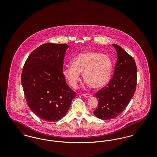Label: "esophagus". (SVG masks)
Returning a JSON list of instances; mask_svg holds the SVG:
<instances>
[{
    "instance_id": "1",
    "label": "esophagus",
    "mask_w": 157,
    "mask_h": 157,
    "mask_svg": "<svg viewBox=\"0 0 157 157\" xmlns=\"http://www.w3.org/2000/svg\"><path fill=\"white\" fill-rule=\"evenodd\" d=\"M82 95H83V97L85 98H90L92 96V95L90 94H84Z\"/></svg>"
}]
</instances>
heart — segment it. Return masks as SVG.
<instances>
[{
    "instance_id": "obj_1",
    "label": "heart",
    "mask_w": 157,
    "mask_h": 157,
    "mask_svg": "<svg viewBox=\"0 0 157 157\" xmlns=\"http://www.w3.org/2000/svg\"><path fill=\"white\" fill-rule=\"evenodd\" d=\"M71 65L63 68L62 74L72 88L77 86L81 73L90 88L104 86L110 79L113 67L112 59L108 55L92 51L78 54L72 58Z\"/></svg>"
}]
</instances>
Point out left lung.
<instances>
[{
    "label": "left lung",
    "instance_id": "1",
    "mask_svg": "<svg viewBox=\"0 0 157 157\" xmlns=\"http://www.w3.org/2000/svg\"><path fill=\"white\" fill-rule=\"evenodd\" d=\"M117 52V60L112 78L95 96L98 106L94 114L99 119L112 120L119 115L134 95L137 68L134 58L121 46L112 44Z\"/></svg>",
    "mask_w": 157,
    "mask_h": 157
}]
</instances>
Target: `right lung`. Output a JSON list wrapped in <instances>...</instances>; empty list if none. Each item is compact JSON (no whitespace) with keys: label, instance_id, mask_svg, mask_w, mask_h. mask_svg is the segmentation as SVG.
<instances>
[{"label":"right lung","instance_id":"add662e5","mask_svg":"<svg viewBox=\"0 0 157 157\" xmlns=\"http://www.w3.org/2000/svg\"><path fill=\"white\" fill-rule=\"evenodd\" d=\"M67 44L46 43L30 53L23 66L21 82L30 110L46 122L58 121L69 110L76 93L62 74Z\"/></svg>","mask_w":157,"mask_h":157}]
</instances>
